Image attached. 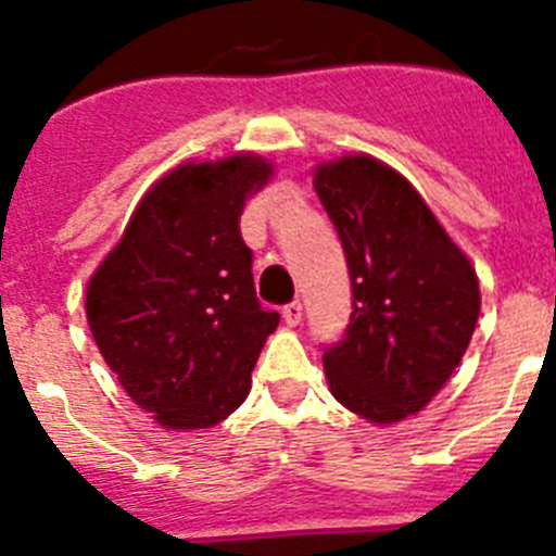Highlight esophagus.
Instances as JSON below:
<instances>
[{"label":"esophagus","mask_w":556,"mask_h":556,"mask_svg":"<svg viewBox=\"0 0 556 556\" xmlns=\"http://www.w3.org/2000/svg\"><path fill=\"white\" fill-rule=\"evenodd\" d=\"M281 314H283V323H287L289 328H294V326H301V320H303V306L298 301H292V303H287V306L281 308Z\"/></svg>","instance_id":"34e87169"}]
</instances>
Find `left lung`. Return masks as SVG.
I'll return each mask as SVG.
<instances>
[{
    "mask_svg": "<svg viewBox=\"0 0 556 556\" xmlns=\"http://www.w3.org/2000/svg\"><path fill=\"white\" fill-rule=\"evenodd\" d=\"M353 287L345 339L323 353L328 390L367 424L417 415L462 362L481 312L476 267L420 191L356 152L314 166Z\"/></svg>",
    "mask_w": 556,
    "mask_h": 556,
    "instance_id": "8db88e82",
    "label": "left lung"
}]
</instances>
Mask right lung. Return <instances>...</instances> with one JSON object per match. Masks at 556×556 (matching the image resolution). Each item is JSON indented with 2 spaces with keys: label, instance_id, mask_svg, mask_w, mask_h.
<instances>
[{
  "label": "right lung",
  "instance_id": "right-lung-1",
  "mask_svg": "<svg viewBox=\"0 0 556 556\" xmlns=\"http://www.w3.org/2000/svg\"><path fill=\"white\" fill-rule=\"evenodd\" d=\"M273 172L255 152L175 166L88 278L86 320L105 365L164 429H211L239 409L278 328V312L255 301L239 233Z\"/></svg>",
  "mask_w": 556,
  "mask_h": 556
}]
</instances>
